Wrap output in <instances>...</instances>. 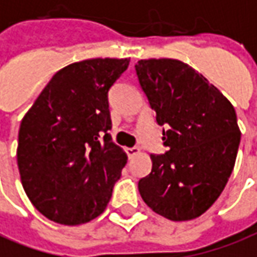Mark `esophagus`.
<instances>
[{"label": "esophagus", "instance_id": "1", "mask_svg": "<svg viewBox=\"0 0 257 257\" xmlns=\"http://www.w3.org/2000/svg\"><path fill=\"white\" fill-rule=\"evenodd\" d=\"M125 152L128 154V157H134L135 154H138L141 150H139V147H126Z\"/></svg>", "mask_w": 257, "mask_h": 257}]
</instances>
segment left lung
<instances>
[{"label":"left lung","instance_id":"left-lung-1","mask_svg":"<svg viewBox=\"0 0 257 257\" xmlns=\"http://www.w3.org/2000/svg\"><path fill=\"white\" fill-rule=\"evenodd\" d=\"M163 128L167 152L150 154L152 172L138 184L150 209L172 221L202 216L221 195L241 142L232 104L202 73L171 58L135 65Z\"/></svg>","mask_w":257,"mask_h":257}]
</instances>
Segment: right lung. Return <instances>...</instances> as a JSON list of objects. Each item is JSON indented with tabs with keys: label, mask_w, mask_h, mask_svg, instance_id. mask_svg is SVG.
<instances>
[{
	"label": "right lung",
	"mask_w": 257,
	"mask_h": 257,
	"mask_svg": "<svg viewBox=\"0 0 257 257\" xmlns=\"http://www.w3.org/2000/svg\"><path fill=\"white\" fill-rule=\"evenodd\" d=\"M129 58H93L55 73L23 116L18 167L36 209L64 225L103 213L126 164L112 143L108 90Z\"/></svg>",
	"instance_id": "obj_1"
}]
</instances>
